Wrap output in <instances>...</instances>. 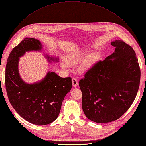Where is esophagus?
I'll list each match as a JSON object with an SVG mask.
<instances>
[{
    "label": "esophagus",
    "mask_w": 146,
    "mask_h": 146,
    "mask_svg": "<svg viewBox=\"0 0 146 146\" xmlns=\"http://www.w3.org/2000/svg\"><path fill=\"white\" fill-rule=\"evenodd\" d=\"M72 84H73V87H76L77 86H78V82L77 80V79L74 77L72 78Z\"/></svg>",
    "instance_id": "obj_1"
}]
</instances>
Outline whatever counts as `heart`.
<instances>
[{
    "instance_id": "1",
    "label": "heart",
    "mask_w": 146,
    "mask_h": 146,
    "mask_svg": "<svg viewBox=\"0 0 146 146\" xmlns=\"http://www.w3.org/2000/svg\"><path fill=\"white\" fill-rule=\"evenodd\" d=\"M88 54V52L86 49L68 53L66 55L65 61L61 62L62 68L64 70H68L70 66L77 64L83 61L80 67V70L83 73L87 72L94 64L97 59L96 54H92L86 58Z\"/></svg>"
}]
</instances>
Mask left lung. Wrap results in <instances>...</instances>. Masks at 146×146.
Returning a JSON list of instances; mask_svg holds the SVG:
<instances>
[{"label": "left lung", "mask_w": 146, "mask_h": 146, "mask_svg": "<svg viewBox=\"0 0 146 146\" xmlns=\"http://www.w3.org/2000/svg\"><path fill=\"white\" fill-rule=\"evenodd\" d=\"M111 55L99 61L79 82L82 108L90 121L108 123L121 117L135 100L140 69L136 53L123 41L115 40Z\"/></svg>", "instance_id": "obj_1"}]
</instances>
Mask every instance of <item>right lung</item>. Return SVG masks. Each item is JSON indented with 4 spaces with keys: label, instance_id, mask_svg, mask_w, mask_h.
I'll return each instance as SVG.
<instances>
[{
    "label": "right lung",
    "instance_id": "1",
    "mask_svg": "<svg viewBox=\"0 0 146 146\" xmlns=\"http://www.w3.org/2000/svg\"><path fill=\"white\" fill-rule=\"evenodd\" d=\"M42 50L41 42L25 38L13 49L7 59L5 84L12 107L25 120L36 125H45L57 119L62 102L72 87L71 77H60L48 72L42 80L33 84L25 83L19 72L20 58L26 52ZM49 62H59V58L45 55Z\"/></svg>",
    "mask_w": 146,
    "mask_h": 146
}]
</instances>
